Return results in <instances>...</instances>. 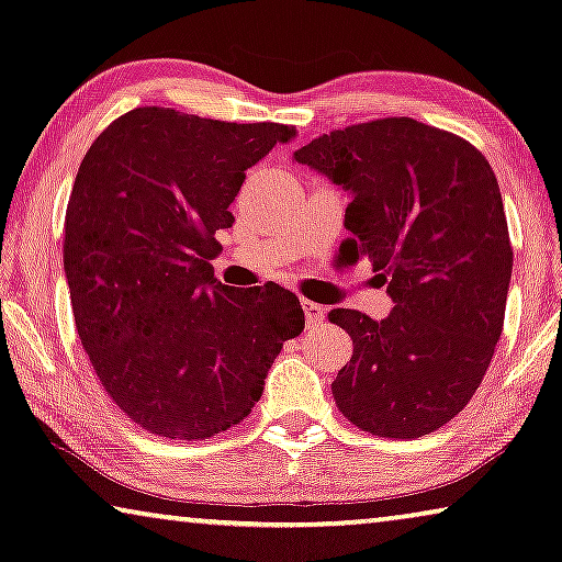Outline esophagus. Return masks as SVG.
Wrapping results in <instances>:
<instances>
[{"instance_id": "34e87169", "label": "esophagus", "mask_w": 562, "mask_h": 562, "mask_svg": "<svg viewBox=\"0 0 562 562\" xmlns=\"http://www.w3.org/2000/svg\"><path fill=\"white\" fill-rule=\"evenodd\" d=\"M302 310H305L307 325H319L325 319V307L317 305V302L305 300V302H302Z\"/></svg>"}]
</instances>
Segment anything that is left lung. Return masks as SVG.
Wrapping results in <instances>:
<instances>
[{
  "label": "left lung",
  "mask_w": 562,
  "mask_h": 562,
  "mask_svg": "<svg viewBox=\"0 0 562 562\" xmlns=\"http://www.w3.org/2000/svg\"><path fill=\"white\" fill-rule=\"evenodd\" d=\"M295 159L352 194L342 249L368 257L395 302L385 319L329 313L352 337L335 403L364 432L423 438L470 403L503 333L513 247L493 167L409 117L333 130Z\"/></svg>",
  "instance_id": "left-lung-1"
}]
</instances>
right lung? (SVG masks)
<instances>
[{"label":"right lung","mask_w":562,"mask_h":562,"mask_svg":"<svg viewBox=\"0 0 562 562\" xmlns=\"http://www.w3.org/2000/svg\"><path fill=\"white\" fill-rule=\"evenodd\" d=\"M292 137L137 106L87 149L65 217L69 300L97 380L142 430L190 442L245 420L305 327L290 290L227 288L210 265L245 169Z\"/></svg>","instance_id":"1"}]
</instances>
